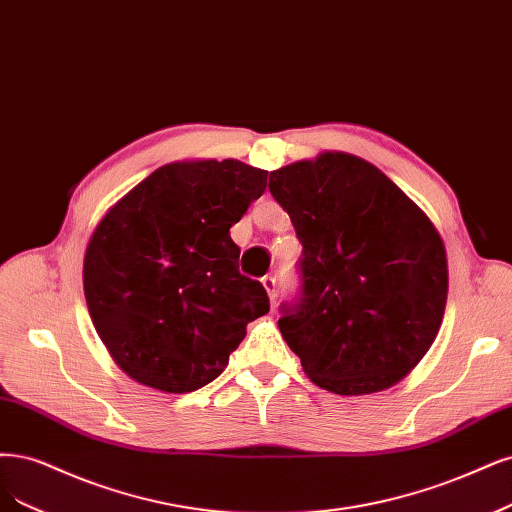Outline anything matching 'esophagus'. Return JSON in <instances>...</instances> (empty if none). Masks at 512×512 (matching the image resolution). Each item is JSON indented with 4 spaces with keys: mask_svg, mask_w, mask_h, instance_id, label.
Returning <instances> with one entry per match:
<instances>
[{
    "mask_svg": "<svg viewBox=\"0 0 512 512\" xmlns=\"http://www.w3.org/2000/svg\"><path fill=\"white\" fill-rule=\"evenodd\" d=\"M262 286H264V290L269 292L271 305L275 307V303H277V284H275V277H273V275H264V277H262Z\"/></svg>",
    "mask_w": 512,
    "mask_h": 512,
    "instance_id": "34e87169",
    "label": "esophagus"
}]
</instances>
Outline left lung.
Returning a JSON list of instances; mask_svg holds the SVG:
<instances>
[{"label": "left lung", "instance_id": "8db88e82", "mask_svg": "<svg viewBox=\"0 0 512 512\" xmlns=\"http://www.w3.org/2000/svg\"><path fill=\"white\" fill-rule=\"evenodd\" d=\"M269 190L303 243L301 294L277 324L307 377L341 396L398 383L426 356L447 305V254L430 218L345 152L271 171Z\"/></svg>", "mask_w": 512, "mask_h": 512}]
</instances>
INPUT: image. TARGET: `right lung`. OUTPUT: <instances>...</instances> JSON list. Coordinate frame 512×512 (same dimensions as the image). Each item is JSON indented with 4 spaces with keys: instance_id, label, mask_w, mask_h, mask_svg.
Segmentation results:
<instances>
[{
    "instance_id": "right-lung-1",
    "label": "right lung",
    "mask_w": 512,
    "mask_h": 512,
    "mask_svg": "<svg viewBox=\"0 0 512 512\" xmlns=\"http://www.w3.org/2000/svg\"><path fill=\"white\" fill-rule=\"evenodd\" d=\"M267 173L226 161L171 163L122 197L88 241L84 296L114 362L169 394L214 381L269 313L260 281L239 273L231 226Z\"/></svg>"
}]
</instances>
